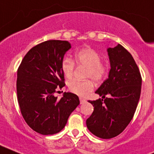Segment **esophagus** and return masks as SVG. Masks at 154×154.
<instances>
[{
  "mask_svg": "<svg viewBox=\"0 0 154 154\" xmlns=\"http://www.w3.org/2000/svg\"><path fill=\"white\" fill-rule=\"evenodd\" d=\"M79 100H80V104H83V103H85V102H86V100H85V99H83V98H82V97L79 98Z\"/></svg>",
  "mask_w": 154,
  "mask_h": 154,
  "instance_id": "obj_1",
  "label": "esophagus"
}]
</instances>
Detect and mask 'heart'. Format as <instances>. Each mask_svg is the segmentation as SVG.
<instances>
[{
  "instance_id": "heart-1",
  "label": "heart",
  "mask_w": 154,
  "mask_h": 154,
  "mask_svg": "<svg viewBox=\"0 0 154 154\" xmlns=\"http://www.w3.org/2000/svg\"><path fill=\"white\" fill-rule=\"evenodd\" d=\"M101 55L96 50L90 47L80 48L75 53V61L79 65L86 66L85 78H90L96 82H100L107 73V65L101 61ZM61 69L64 75L68 79L72 78L75 69L74 61L65 57L61 62ZM70 92L80 96L89 95L94 89V84L91 80L79 81L71 80L68 84Z\"/></svg>"
}]
</instances>
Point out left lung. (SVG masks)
<instances>
[{"instance_id": "obj_1", "label": "left lung", "mask_w": 154, "mask_h": 154, "mask_svg": "<svg viewBox=\"0 0 154 154\" xmlns=\"http://www.w3.org/2000/svg\"><path fill=\"white\" fill-rule=\"evenodd\" d=\"M107 51L111 67L109 77L96 91L102 99L89 101L94 110L86 120L89 131L102 139L116 137L130 123L142 85L138 66L125 48L118 44ZM106 94L109 97H105Z\"/></svg>"}]
</instances>
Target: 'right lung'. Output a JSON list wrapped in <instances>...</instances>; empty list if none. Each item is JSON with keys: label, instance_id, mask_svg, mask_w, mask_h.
Listing matches in <instances>:
<instances>
[{"label": "right lung", "instance_id": "right-lung-1", "mask_svg": "<svg viewBox=\"0 0 154 154\" xmlns=\"http://www.w3.org/2000/svg\"><path fill=\"white\" fill-rule=\"evenodd\" d=\"M71 48L67 41L49 40L28 51L17 69V95L27 124L42 135L60 132L79 104L75 94L64 92L60 100L54 94L65 86L61 62Z\"/></svg>", "mask_w": 154, "mask_h": 154}]
</instances>
